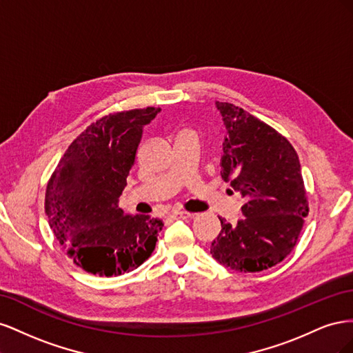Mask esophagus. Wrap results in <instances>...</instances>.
Instances as JSON below:
<instances>
[{
    "instance_id": "34e87169",
    "label": "esophagus",
    "mask_w": 353,
    "mask_h": 353,
    "mask_svg": "<svg viewBox=\"0 0 353 353\" xmlns=\"http://www.w3.org/2000/svg\"><path fill=\"white\" fill-rule=\"evenodd\" d=\"M170 218L172 219H188V218H193V213L184 212V210H174L172 213H170Z\"/></svg>"
}]
</instances>
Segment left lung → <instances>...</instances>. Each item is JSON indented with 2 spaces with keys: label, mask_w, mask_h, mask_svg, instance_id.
Returning a JSON list of instances; mask_svg holds the SVG:
<instances>
[{
  "label": "left lung",
  "mask_w": 353,
  "mask_h": 353,
  "mask_svg": "<svg viewBox=\"0 0 353 353\" xmlns=\"http://www.w3.org/2000/svg\"><path fill=\"white\" fill-rule=\"evenodd\" d=\"M227 135L221 175L244 199V218H223L210 253L239 272H259L292 253L307 216L301 162L290 141L249 112L216 101Z\"/></svg>",
  "instance_id": "8db88e82"
}]
</instances>
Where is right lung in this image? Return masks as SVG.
Here are the masks:
<instances>
[{
  "mask_svg": "<svg viewBox=\"0 0 353 353\" xmlns=\"http://www.w3.org/2000/svg\"><path fill=\"white\" fill-rule=\"evenodd\" d=\"M159 108L110 113L81 132L60 159L46 191L51 231L79 268L112 276L150 258L163 222L125 215L117 201L135 162L143 126Z\"/></svg>",
  "mask_w": 353,
  "mask_h": 353,
  "instance_id": "add662e5",
  "label": "right lung"
}]
</instances>
